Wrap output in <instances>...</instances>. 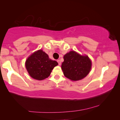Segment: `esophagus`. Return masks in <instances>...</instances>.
I'll use <instances>...</instances> for the list:
<instances>
[{
  "mask_svg": "<svg viewBox=\"0 0 120 120\" xmlns=\"http://www.w3.org/2000/svg\"><path fill=\"white\" fill-rule=\"evenodd\" d=\"M57 62H58V64L59 65H61V61H60V60H57Z\"/></svg>",
  "mask_w": 120,
  "mask_h": 120,
  "instance_id": "esophagus-1",
  "label": "esophagus"
}]
</instances>
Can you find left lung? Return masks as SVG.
<instances>
[{"mask_svg":"<svg viewBox=\"0 0 120 120\" xmlns=\"http://www.w3.org/2000/svg\"><path fill=\"white\" fill-rule=\"evenodd\" d=\"M64 59L62 70L64 76L71 80L82 79L90 71L92 62L87 56H80L73 51L65 54Z\"/></svg>","mask_w":120,"mask_h":120,"instance_id":"obj_1","label":"left lung"}]
</instances>
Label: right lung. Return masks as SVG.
Wrapping results in <instances>:
<instances>
[{
  "mask_svg": "<svg viewBox=\"0 0 120 120\" xmlns=\"http://www.w3.org/2000/svg\"><path fill=\"white\" fill-rule=\"evenodd\" d=\"M58 64L52 60L42 50L34 53L26 60L25 66L28 74L36 80L44 79L50 76L52 70Z\"/></svg>",
  "mask_w": 120,
  "mask_h": 120,
  "instance_id": "add662e5",
  "label": "right lung"
}]
</instances>
